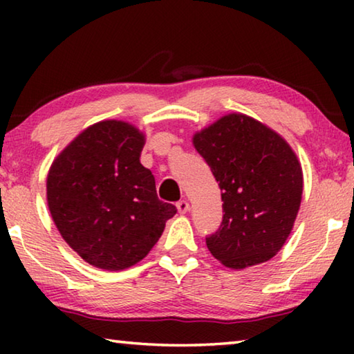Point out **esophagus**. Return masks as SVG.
<instances>
[{"label": "esophagus", "instance_id": "obj_1", "mask_svg": "<svg viewBox=\"0 0 354 354\" xmlns=\"http://www.w3.org/2000/svg\"><path fill=\"white\" fill-rule=\"evenodd\" d=\"M176 207H178V212L179 214H185L190 209V205L185 200H181V201L176 203Z\"/></svg>", "mask_w": 354, "mask_h": 354}]
</instances>
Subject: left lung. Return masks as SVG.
<instances>
[{
    "mask_svg": "<svg viewBox=\"0 0 354 354\" xmlns=\"http://www.w3.org/2000/svg\"><path fill=\"white\" fill-rule=\"evenodd\" d=\"M221 190L223 220L206 245L242 270L278 253L295 223L303 171L283 137L243 113H227L194 136Z\"/></svg>",
    "mask_w": 354,
    "mask_h": 354,
    "instance_id": "8db88e82",
    "label": "left lung"
}]
</instances>
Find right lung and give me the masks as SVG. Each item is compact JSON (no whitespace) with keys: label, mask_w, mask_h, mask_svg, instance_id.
Masks as SVG:
<instances>
[{"label":"right lung","mask_w":354,"mask_h":354,"mask_svg":"<svg viewBox=\"0 0 354 354\" xmlns=\"http://www.w3.org/2000/svg\"><path fill=\"white\" fill-rule=\"evenodd\" d=\"M145 136L120 120L95 123L53 162L46 200L59 232L84 261L123 270L145 257L176 207L158 198L140 164Z\"/></svg>","instance_id":"add662e5"}]
</instances>
